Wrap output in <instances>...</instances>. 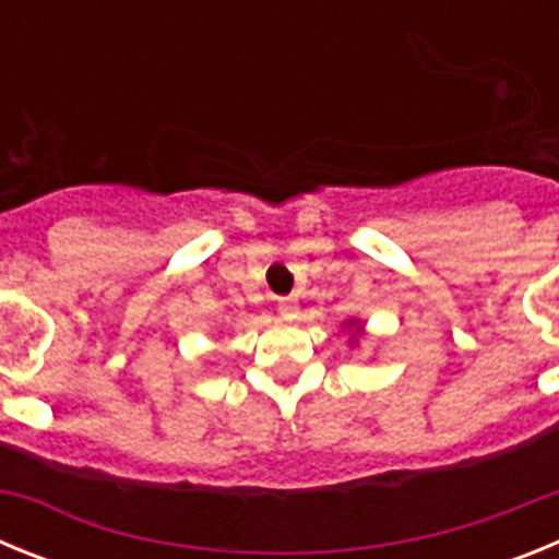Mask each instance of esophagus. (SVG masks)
<instances>
[{
	"mask_svg": "<svg viewBox=\"0 0 559 559\" xmlns=\"http://www.w3.org/2000/svg\"><path fill=\"white\" fill-rule=\"evenodd\" d=\"M276 308H280V316H283L285 322H296V319H299V302H296L294 296H283V299L276 302Z\"/></svg>",
	"mask_w": 559,
	"mask_h": 559,
	"instance_id": "obj_1",
	"label": "esophagus"
}]
</instances>
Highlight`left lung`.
<instances>
[{"label": "left lung", "instance_id": "left-lung-1", "mask_svg": "<svg viewBox=\"0 0 559 559\" xmlns=\"http://www.w3.org/2000/svg\"><path fill=\"white\" fill-rule=\"evenodd\" d=\"M344 330H349V344H358V338L364 335V322L360 319H349V322H344Z\"/></svg>", "mask_w": 559, "mask_h": 559}]
</instances>
